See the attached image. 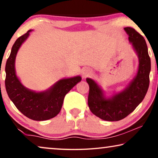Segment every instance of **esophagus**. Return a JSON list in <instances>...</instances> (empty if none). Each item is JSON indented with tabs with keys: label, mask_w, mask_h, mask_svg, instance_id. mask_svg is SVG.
Here are the masks:
<instances>
[{
	"label": "esophagus",
	"mask_w": 158,
	"mask_h": 158,
	"mask_svg": "<svg viewBox=\"0 0 158 158\" xmlns=\"http://www.w3.org/2000/svg\"><path fill=\"white\" fill-rule=\"evenodd\" d=\"M90 75H91V71L89 69H85L82 72V75H83V78H86V77H89Z\"/></svg>",
	"instance_id": "obj_1"
}]
</instances>
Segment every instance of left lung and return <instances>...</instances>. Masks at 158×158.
<instances>
[{
	"instance_id": "left-lung-1",
	"label": "left lung",
	"mask_w": 158,
	"mask_h": 158,
	"mask_svg": "<svg viewBox=\"0 0 158 158\" xmlns=\"http://www.w3.org/2000/svg\"><path fill=\"white\" fill-rule=\"evenodd\" d=\"M129 40L139 57V68L135 78L122 92L106 98L94 80L86 78L89 85L88 104L90 111L101 119L115 122L130 114L143 101L150 85V57L145 40L131 27H125Z\"/></svg>"
}]
</instances>
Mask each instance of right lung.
Listing matches in <instances>:
<instances>
[{"mask_svg": "<svg viewBox=\"0 0 158 158\" xmlns=\"http://www.w3.org/2000/svg\"><path fill=\"white\" fill-rule=\"evenodd\" d=\"M29 30L17 39L6 64L5 85L8 96L16 107L27 117L44 121L60 113L65 95L81 81V76L62 79L46 91L36 93L25 88L15 71V59L19 47L29 35Z\"/></svg>", "mask_w": 158, "mask_h": 158, "instance_id": "right-lung-1", "label": "right lung"}]
</instances>
